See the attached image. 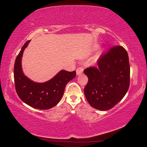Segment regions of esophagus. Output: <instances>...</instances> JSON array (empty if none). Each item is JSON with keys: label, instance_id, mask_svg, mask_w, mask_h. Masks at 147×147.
<instances>
[{"label": "esophagus", "instance_id": "esophagus-1", "mask_svg": "<svg viewBox=\"0 0 147 147\" xmlns=\"http://www.w3.org/2000/svg\"><path fill=\"white\" fill-rule=\"evenodd\" d=\"M83 71H84V69H83L82 67H78L76 69V75L77 76L80 75L81 74H82Z\"/></svg>", "mask_w": 147, "mask_h": 147}]
</instances>
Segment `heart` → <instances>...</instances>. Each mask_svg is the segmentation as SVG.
<instances>
[{
	"label": "heart",
	"instance_id": "1",
	"mask_svg": "<svg viewBox=\"0 0 147 147\" xmlns=\"http://www.w3.org/2000/svg\"><path fill=\"white\" fill-rule=\"evenodd\" d=\"M98 45H96L95 47H94V49H96V48H97V47H98ZM98 58H99V56H97V57H96V58H95V60H94V62H96L97 60L98 59Z\"/></svg>",
	"mask_w": 147,
	"mask_h": 147
}]
</instances>
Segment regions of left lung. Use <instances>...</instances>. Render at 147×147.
Listing matches in <instances>:
<instances>
[{"label":"left lung","mask_w":147,"mask_h":147,"mask_svg":"<svg viewBox=\"0 0 147 147\" xmlns=\"http://www.w3.org/2000/svg\"><path fill=\"white\" fill-rule=\"evenodd\" d=\"M98 64V68L84 70L89 80L84 93L93 108L107 111L119 103L129 89V56L122 46H115L101 56Z\"/></svg>","instance_id":"left-lung-1"}]
</instances>
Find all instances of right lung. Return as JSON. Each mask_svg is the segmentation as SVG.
Here are the masks:
<instances>
[{
  "instance_id": "right-lung-1",
  "label": "right lung",
  "mask_w": 147,
  "mask_h": 147,
  "mask_svg": "<svg viewBox=\"0 0 147 147\" xmlns=\"http://www.w3.org/2000/svg\"><path fill=\"white\" fill-rule=\"evenodd\" d=\"M31 40L26 42L15 60L14 80L16 91L24 102L31 107L47 110L57 105L62 98L65 85L76 76V71L61 70L47 82H35L26 76L22 71L24 51Z\"/></svg>"
}]
</instances>
